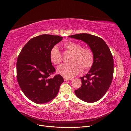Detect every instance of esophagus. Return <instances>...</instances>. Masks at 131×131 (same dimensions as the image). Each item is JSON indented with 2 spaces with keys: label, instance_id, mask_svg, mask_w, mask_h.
<instances>
[{
  "label": "esophagus",
  "instance_id": "34e87169",
  "mask_svg": "<svg viewBox=\"0 0 131 131\" xmlns=\"http://www.w3.org/2000/svg\"><path fill=\"white\" fill-rule=\"evenodd\" d=\"M72 78H64V80L65 81H71L72 80Z\"/></svg>",
  "mask_w": 131,
  "mask_h": 131
}]
</instances>
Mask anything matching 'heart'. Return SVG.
<instances>
[{
	"instance_id": "1",
	"label": "heart",
	"mask_w": 131,
	"mask_h": 131,
	"mask_svg": "<svg viewBox=\"0 0 131 131\" xmlns=\"http://www.w3.org/2000/svg\"><path fill=\"white\" fill-rule=\"evenodd\" d=\"M63 47L66 51L71 53L69 62L67 64L60 65L57 71L58 74L67 78L77 75L81 68L82 71L88 70L92 66L94 60V54L89 48L82 47L80 43L69 40L64 43ZM49 57L55 65L59 64L62 60V55L57 46L52 47L50 50Z\"/></svg>"
}]
</instances>
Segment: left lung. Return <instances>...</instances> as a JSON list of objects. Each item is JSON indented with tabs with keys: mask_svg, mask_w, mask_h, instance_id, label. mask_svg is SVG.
I'll return each instance as SVG.
<instances>
[{
	"mask_svg": "<svg viewBox=\"0 0 131 131\" xmlns=\"http://www.w3.org/2000/svg\"><path fill=\"white\" fill-rule=\"evenodd\" d=\"M69 37L84 41L94 54L91 68L85 76L80 77L82 86L75 93L85 102H96L106 94L113 80L114 62L110 49L103 39L89 34H78Z\"/></svg>",
	"mask_w": 131,
	"mask_h": 131,
	"instance_id": "obj_1",
	"label": "left lung"
}]
</instances>
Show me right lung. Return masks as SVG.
Masks as SVG:
<instances>
[{
    "instance_id": "obj_1",
    "label": "right lung",
    "mask_w": 131,
    "mask_h": 131,
    "mask_svg": "<svg viewBox=\"0 0 131 131\" xmlns=\"http://www.w3.org/2000/svg\"><path fill=\"white\" fill-rule=\"evenodd\" d=\"M63 37L43 34L29 40L23 47L17 61V79L24 94L37 104L47 103L58 94L64 82L56 71L49 57L51 48Z\"/></svg>"
}]
</instances>
